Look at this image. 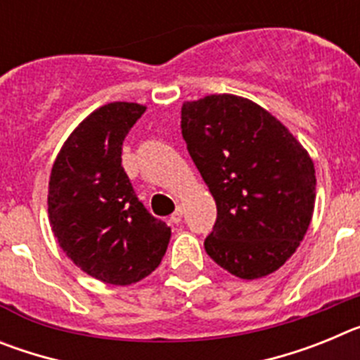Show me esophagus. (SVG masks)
Returning a JSON list of instances; mask_svg holds the SVG:
<instances>
[{
  "label": "esophagus",
  "mask_w": 360,
  "mask_h": 360,
  "mask_svg": "<svg viewBox=\"0 0 360 360\" xmlns=\"http://www.w3.org/2000/svg\"><path fill=\"white\" fill-rule=\"evenodd\" d=\"M182 216H184L182 207H176V211L171 214V221H173V224H180V221H182Z\"/></svg>",
  "instance_id": "esophagus-1"
}]
</instances>
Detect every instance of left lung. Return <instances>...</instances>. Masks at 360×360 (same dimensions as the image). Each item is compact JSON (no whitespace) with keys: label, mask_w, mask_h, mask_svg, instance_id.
I'll use <instances>...</instances> for the list:
<instances>
[{"label":"left lung","mask_w":360,"mask_h":360,"mask_svg":"<svg viewBox=\"0 0 360 360\" xmlns=\"http://www.w3.org/2000/svg\"><path fill=\"white\" fill-rule=\"evenodd\" d=\"M180 126L218 211L205 252L241 279L276 272L314 214L316 169L307 149L269 111L236 95L184 103Z\"/></svg>","instance_id":"1"}]
</instances>
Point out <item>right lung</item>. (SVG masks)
Masks as SVG:
<instances>
[{
	"instance_id": "1",
	"label": "right lung",
	"mask_w": 360,
	"mask_h": 360,
	"mask_svg": "<svg viewBox=\"0 0 360 360\" xmlns=\"http://www.w3.org/2000/svg\"><path fill=\"white\" fill-rule=\"evenodd\" d=\"M146 106L110 103L66 139L49 182V218L61 249L82 272L131 285L160 265L171 229L136 198L122 142Z\"/></svg>"
}]
</instances>
